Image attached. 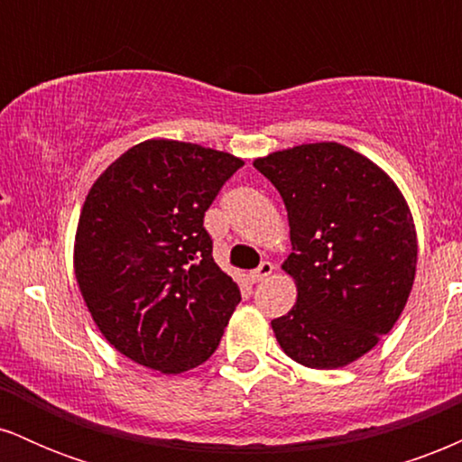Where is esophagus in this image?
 <instances>
[{
  "mask_svg": "<svg viewBox=\"0 0 462 462\" xmlns=\"http://www.w3.org/2000/svg\"><path fill=\"white\" fill-rule=\"evenodd\" d=\"M272 273H273V263L263 261L252 273H249V278H252V282H263V280L269 278Z\"/></svg>",
  "mask_w": 462,
  "mask_h": 462,
  "instance_id": "obj_1",
  "label": "esophagus"
}]
</instances>
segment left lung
Here are the masks:
<instances>
[{
	"instance_id": "8db88e82",
	"label": "left lung",
	"mask_w": 462,
	"mask_h": 462,
	"mask_svg": "<svg viewBox=\"0 0 462 462\" xmlns=\"http://www.w3.org/2000/svg\"><path fill=\"white\" fill-rule=\"evenodd\" d=\"M254 167L284 199L293 252L282 264L298 301L272 321L286 356L337 369L393 328L411 295L417 235L400 189L338 143L269 153Z\"/></svg>"
}]
</instances>
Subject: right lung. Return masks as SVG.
Masks as SVG:
<instances>
[{
    "instance_id": "1",
    "label": "right lung",
    "mask_w": 462,
    "mask_h": 462,
    "mask_svg": "<svg viewBox=\"0 0 462 462\" xmlns=\"http://www.w3.org/2000/svg\"><path fill=\"white\" fill-rule=\"evenodd\" d=\"M241 158L153 139L110 164L88 190L76 278L116 352L162 374L210 358L241 291L213 261L204 215Z\"/></svg>"
}]
</instances>
